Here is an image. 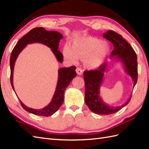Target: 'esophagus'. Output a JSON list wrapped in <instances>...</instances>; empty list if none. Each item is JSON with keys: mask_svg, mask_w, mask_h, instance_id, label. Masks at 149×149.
Returning <instances> with one entry per match:
<instances>
[{"mask_svg": "<svg viewBox=\"0 0 149 149\" xmlns=\"http://www.w3.org/2000/svg\"><path fill=\"white\" fill-rule=\"evenodd\" d=\"M76 71H77V73L78 75H82V74H83V70L80 68H77L76 69Z\"/></svg>", "mask_w": 149, "mask_h": 149, "instance_id": "obj_1", "label": "esophagus"}]
</instances>
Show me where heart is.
I'll use <instances>...</instances> for the list:
<instances>
[{
	"instance_id": "1",
	"label": "heart",
	"mask_w": 149,
	"mask_h": 149,
	"mask_svg": "<svg viewBox=\"0 0 149 149\" xmlns=\"http://www.w3.org/2000/svg\"><path fill=\"white\" fill-rule=\"evenodd\" d=\"M110 52L107 42L92 36H81L74 39L71 46L63 48L64 57L72 64L77 63L79 58L84 59L88 68L95 69L103 63Z\"/></svg>"
}]
</instances>
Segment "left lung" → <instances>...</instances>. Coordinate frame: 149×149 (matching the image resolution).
<instances>
[{"instance_id":"1","label":"left lung","mask_w":149,"mask_h":149,"mask_svg":"<svg viewBox=\"0 0 149 149\" xmlns=\"http://www.w3.org/2000/svg\"><path fill=\"white\" fill-rule=\"evenodd\" d=\"M103 37L111 43L114 49L110 55L122 62L125 71L133 79L134 87L138 80L137 56L131 45L122 36L113 31H108L103 34ZM108 69V64H102L95 70L85 71L84 78L85 84V102L91 111L98 115H109L119 111L130 101V99L124 104L118 107H111L105 103L100 95V89L104 77V72Z\"/></svg>"}]
</instances>
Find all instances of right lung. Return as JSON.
I'll use <instances>...</instances> for the list:
<instances>
[{"label": "right lung", "mask_w": 149, "mask_h": 149, "mask_svg": "<svg viewBox=\"0 0 149 149\" xmlns=\"http://www.w3.org/2000/svg\"><path fill=\"white\" fill-rule=\"evenodd\" d=\"M62 38H63V36L57 31H48L45 28L36 27L32 29L27 34H25L24 37L19 39L13 48L11 57H10V68H11L10 80H11L13 90H14L13 83V71H14L15 62L19 53L24 49L27 44L39 42V43L47 46L52 49L57 61L62 63L63 62V55L60 51L58 50V49L59 42ZM75 69V66H71L69 68H62L58 69V81L55 93L51 102L47 107L39 110H36V109L27 107L23 103L21 100H19L23 108L29 113L36 115H40V116L48 117L55 113L64 101V94L65 88L70 84L73 78L77 76Z\"/></svg>", "instance_id": "add662e5"}]
</instances>
